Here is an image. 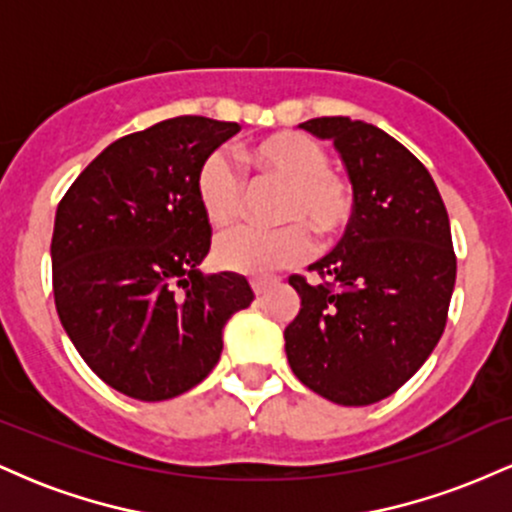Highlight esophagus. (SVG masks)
Wrapping results in <instances>:
<instances>
[{"mask_svg": "<svg viewBox=\"0 0 512 512\" xmlns=\"http://www.w3.org/2000/svg\"><path fill=\"white\" fill-rule=\"evenodd\" d=\"M250 284H252V291H255V296H262V293L267 291L269 286L274 284V281H269V279H252Z\"/></svg>", "mask_w": 512, "mask_h": 512, "instance_id": "esophagus-1", "label": "esophagus"}]
</instances>
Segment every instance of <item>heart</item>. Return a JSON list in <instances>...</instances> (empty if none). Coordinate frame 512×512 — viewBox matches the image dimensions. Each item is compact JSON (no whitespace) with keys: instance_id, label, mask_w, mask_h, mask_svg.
Here are the masks:
<instances>
[{"instance_id":"heart-1","label":"heart","mask_w":512,"mask_h":512,"mask_svg":"<svg viewBox=\"0 0 512 512\" xmlns=\"http://www.w3.org/2000/svg\"><path fill=\"white\" fill-rule=\"evenodd\" d=\"M250 161L264 175L289 182L281 219L293 221L276 231L236 228L216 240L214 260L236 274L267 276L303 262L313 250V238H330L354 216V187L330 168V154L317 139L303 132H279L250 149ZM197 199L211 226L223 228L238 219L243 207V178L223 151H211L197 170Z\"/></svg>"}]
</instances>
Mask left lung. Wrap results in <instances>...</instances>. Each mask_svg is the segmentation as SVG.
Segmentation results:
<instances>
[{"label":"left lung","instance_id":"left-lung-1","mask_svg":"<svg viewBox=\"0 0 512 512\" xmlns=\"http://www.w3.org/2000/svg\"><path fill=\"white\" fill-rule=\"evenodd\" d=\"M298 127L337 146L354 216L308 267L322 284L289 279L301 313L284 330L286 356L320 397L363 407L407 383L445 330L457 274L450 219L424 163L383 129L349 117Z\"/></svg>","mask_w":512,"mask_h":512}]
</instances>
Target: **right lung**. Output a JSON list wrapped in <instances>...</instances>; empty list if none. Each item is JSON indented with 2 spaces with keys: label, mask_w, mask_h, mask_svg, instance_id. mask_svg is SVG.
<instances>
[{
  "label": "right lung",
  "mask_w": 512,
  "mask_h": 512,
  "mask_svg": "<svg viewBox=\"0 0 512 512\" xmlns=\"http://www.w3.org/2000/svg\"><path fill=\"white\" fill-rule=\"evenodd\" d=\"M238 129L182 115L127 134L57 207V315L88 368L122 395L161 402L202 383L226 322L255 298L243 276L197 269L211 245L197 170Z\"/></svg>",
  "instance_id": "right-lung-1"
}]
</instances>
